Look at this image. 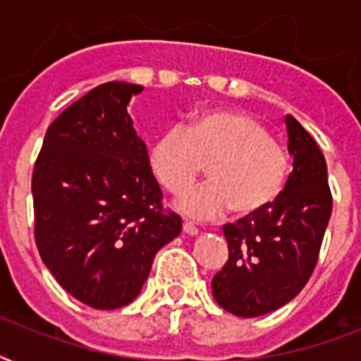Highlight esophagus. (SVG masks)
I'll use <instances>...</instances> for the list:
<instances>
[{"label":"esophagus","instance_id":"34e87169","mask_svg":"<svg viewBox=\"0 0 361 361\" xmlns=\"http://www.w3.org/2000/svg\"><path fill=\"white\" fill-rule=\"evenodd\" d=\"M183 232L189 234V236H197L198 228L195 226V223H191V221H183Z\"/></svg>","mask_w":361,"mask_h":361}]
</instances>
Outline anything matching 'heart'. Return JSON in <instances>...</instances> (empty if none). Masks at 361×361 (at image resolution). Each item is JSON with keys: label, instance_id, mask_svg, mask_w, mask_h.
<instances>
[{"label": "heart", "instance_id": "1", "mask_svg": "<svg viewBox=\"0 0 361 361\" xmlns=\"http://www.w3.org/2000/svg\"><path fill=\"white\" fill-rule=\"evenodd\" d=\"M149 164L169 192H185L208 166L209 181L181 198V212L200 219L231 209L236 217L262 214L285 189L290 157L257 118L212 109L174 125L153 142Z\"/></svg>", "mask_w": 361, "mask_h": 361}]
</instances>
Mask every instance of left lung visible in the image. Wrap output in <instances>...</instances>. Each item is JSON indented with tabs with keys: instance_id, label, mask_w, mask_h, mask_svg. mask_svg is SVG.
<instances>
[{
	"instance_id": "left-lung-1",
	"label": "left lung",
	"mask_w": 361,
	"mask_h": 361,
	"mask_svg": "<svg viewBox=\"0 0 361 361\" xmlns=\"http://www.w3.org/2000/svg\"><path fill=\"white\" fill-rule=\"evenodd\" d=\"M285 123L294 157L285 189L262 214L223 226L228 260L212 279L215 302L247 319L271 313L302 292L331 215L324 155L298 120L286 116Z\"/></svg>"
}]
</instances>
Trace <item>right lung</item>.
<instances>
[{
    "label": "right lung",
    "instance_id": "obj_1",
    "mask_svg": "<svg viewBox=\"0 0 361 361\" xmlns=\"http://www.w3.org/2000/svg\"><path fill=\"white\" fill-rule=\"evenodd\" d=\"M140 92L127 82L93 87L52 121L33 166L39 255L93 309L133 302L159 249L181 232L127 114Z\"/></svg>",
    "mask_w": 361,
    "mask_h": 361
}]
</instances>
